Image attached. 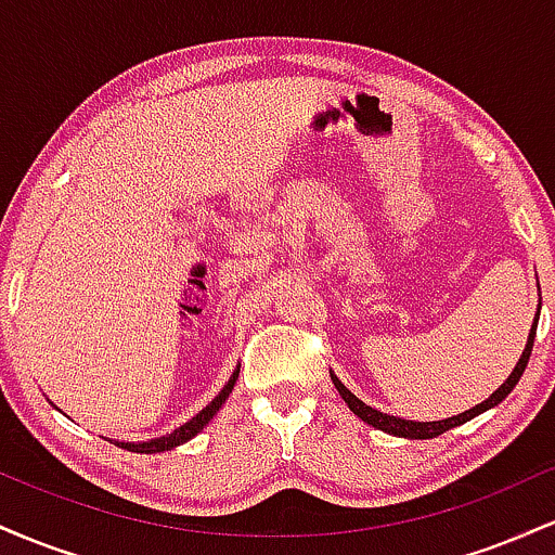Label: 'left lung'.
I'll return each mask as SVG.
<instances>
[{"label":"left lung","mask_w":555,"mask_h":555,"mask_svg":"<svg viewBox=\"0 0 555 555\" xmlns=\"http://www.w3.org/2000/svg\"><path fill=\"white\" fill-rule=\"evenodd\" d=\"M538 318H540V310H538ZM538 318H534V326H532V331H530V339H527L525 352H521V358H519V362H517V367H514L512 375H508L506 384H503V386L499 388V391L493 393V397H488L486 401H482V404H477V406H473V410L462 412V415H456V417L438 420V423H415V420H401V417H393V415H384V412L373 410V406H367L365 401H360L358 397H354V393L349 391V388L344 386L341 380L336 378V375H331V380H334L336 391L341 393V399L347 401L349 410H352L354 415H358L360 420H365L367 425H373V428L391 433V436H404V438H436V436H441V433H446V430L456 428V425L467 423V420H473L475 415H480V412L490 410V406L501 404V401L506 399L508 393H512V388L519 384L521 373H525L527 362H530L532 344H534V331H538Z\"/></svg>","instance_id":"1"}]
</instances>
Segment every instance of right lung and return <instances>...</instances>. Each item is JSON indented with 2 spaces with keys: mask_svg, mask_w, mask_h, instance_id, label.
<instances>
[{
  "mask_svg": "<svg viewBox=\"0 0 555 555\" xmlns=\"http://www.w3.org/2000/svg\"><path fill=\"white\" fill-rule=\"evenodd\" d=\"M237 375H240V367L232 373V378H229V384H227L224 388H221L219 397H216L208 406H203V410L197 412V415H195L193 420H190V423H184L182 428H177L175 433H169V436L156 438V441H149V443H122V449L138 451V454H156V451H169V449H175V446L190 441V438L197 436V433L203 430V425H206L208 420H211V417L216 415V412H219V406L224 404L229 393H232L234 380H237Z\"/></svg>",
  "mask_w": 555,
  "mask_h": 555,
  "instance_id": "add662e5",
  "label": "right lung"
}]
</instances>
